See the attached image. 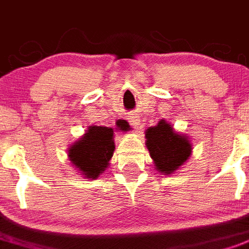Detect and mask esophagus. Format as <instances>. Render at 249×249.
<instances>
[{"label":"esophagus","mask_w":249,"mask_h":249,"mask_svg":"<svg viewBox=\"0 0 249 249\" xmlns=\"http://www.w3.org/2000/svg\"><path fill=\"white\" fill-rule=\"evenodd\" d=\"M127 120H129V123L131 125H133L134 127H138L139 125V123H140V118H139V115L138 114H133V115H130L129 118H127Z\"/></svg>","instance_id":"obj_1"}]
</instances>
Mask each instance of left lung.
<instances>
[{"label": "left lung", "instance_id": "8db88e82", "mask_svg": "<svg viewBox=\"0 0 249 249\" xmlns=\"http://www.w3.org/2000/svg\"><path fill=\"white\" fill-rule=\"evenodd\" d=\"M145 144L154 160V166L162 175H171L189 160L192 145L189 138L176 133L165 120L145 131Z\"/></svg>", "mask_w": 249, "mask_h": 249}]
</instances>
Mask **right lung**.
Returning a JSON list of instances; mask_svg holds the SVG:
<instances>
[{"instance_id":"right-lung-1","label":"right lung","mask_w":249,"mask_h":249,"mask_svg":"<svg viewBox=\"0 0 249 249\" xmlns=\"http://www.w3.org/2000/svg\"><path fill=\"white\" fill-rule=\"evenodd\" d=\"M120 130H126L120 127ZM114 130L107 126H89L86 134L68 149L71 165L84 178H98L109 166L114 154Z\"/></svg>"}]
</instances>
